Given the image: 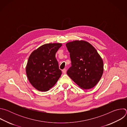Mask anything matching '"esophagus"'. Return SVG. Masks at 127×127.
<instances>
[{"label":"esophagus","mask_w":127,"mask_h":127,"mask_svg":"<svg viewBox=\"0 0 127 127\" xmlns=\"http://www.w3.org/2000/svg\"><path fill=\"white\" fill-rule=\"evenodd\" d=\"M62 72H63V74H66V70L65 69L62 70Z\"/></svg>","instance_id":"obj_1"}]
</instances>
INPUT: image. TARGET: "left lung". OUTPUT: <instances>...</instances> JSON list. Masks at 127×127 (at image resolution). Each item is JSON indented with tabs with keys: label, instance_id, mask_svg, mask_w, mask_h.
I'll list each match as a JSON object with an SVG mask.
<instances>
[{
	"label": "left lung",
	"instance_id": "8db88e82",
	"mask_svg": "<svg viewBox=\"0 0 127 127\" xmlns=\"http://www.w3.org/2000/svg\"><path fill=\"white\" fill-rule=\"evenodd\" d=\"M72 66L67 75L82 89L95 86L103 72V62L95 48L88 42L75 40L66 44Z\"/></svg>",
	"mask_w": 127,
	"mask_h": 127
}]
</instances>
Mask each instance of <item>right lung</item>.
<instances>
[{
	"mask_svg": "<svg viewBox=\"0 0 127 127\" xmlns=\"http://www.w3.org/2000/svg\"><path fill=\"white\" fill-rule=\"evenodd\" d=\"M61 43H48L34 50L29 58L26 73L32 86L40 92H47L55 85L62 72L56 58Z\"/></svg>",
	"mask_w": 127,
	"mask_h": 127,
	"instance_id": "add662e5",
	"label": "right lung"
}]
</instances>
